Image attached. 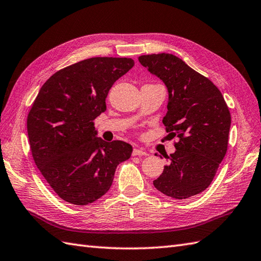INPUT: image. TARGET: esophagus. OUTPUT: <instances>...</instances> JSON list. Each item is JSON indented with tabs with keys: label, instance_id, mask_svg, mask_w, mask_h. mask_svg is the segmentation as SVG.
I'll list each match as a JSON object with an SVG mask.
<instances>
[{
	"label": "esophagus",
	"instance_id": "34e87169",
	"mask_svg": "<svg viewBox=\"0 0 261 261\" xmlns=\"http://www.w3.org/2000/svg\"><path fill=\"white\" fill-rule=\"evenodd\" d=\"M133 156H146L147 153L145 152V149L142 148V147H134V149H133V153H132Z\"/></svg>",
	"mask_w": 261,
	"mask_h": 261
}]
</instances>
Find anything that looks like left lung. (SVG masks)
I'll list each match as a JSON object with an SVG mask.
<instances>
[{"mask_svg": "<svg viewBox=\"0 0 261 261\" xmlns=\"http://www.w3.org/2000/svg\"><path fill=\"white\" fill-rule=\"evenodd\" d=\"M138 60L165 84L169 102L163 124L172 138H178L153 184L173 199L191 198L209 187L227 153L229 108L218 87L176 56L146 55Z\"/></svg>", "mask_w": 261, "mask_h": 261, "instance_id": "8db88e82", "label": "left lung"}]
</instances>
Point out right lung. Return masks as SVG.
<instances>
[{"mask_svg":"<svg viewBox=\"0 0 261 261\" xmlns=\"http://www.w3.org/2000/svg\"><path fill=\"white\" fill-rule=\"evenodd\" d=\"M134 67L130 58L96 57L57 71L43 84L28 115L32 158L59 198L87 205L111 189L116 167L133 147L98 138L94 120L106 111L116 80Z\"/></svg>","mask_w":261,"mask_h":261,"instance_id":"right-lung-1","label":"right lung"}]
</instances>
